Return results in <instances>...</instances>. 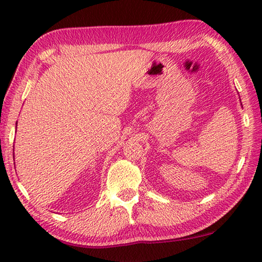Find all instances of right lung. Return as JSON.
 Returning <instances> with one entry per match:
<instances>
[{"label": "right lung", "instance_id": "obj_1", "mask_svg": "<svg viewBox=\"0 0 262 262\" xmlns=\"http://www.w3.org/2000/svg\"><path fill=\"white\" fill-rule=\"evenodd\" d=\"M16 125H17V123H16Z\"/></svg>", "mask_w": 262, "mask_h": 262}]
</instances>
